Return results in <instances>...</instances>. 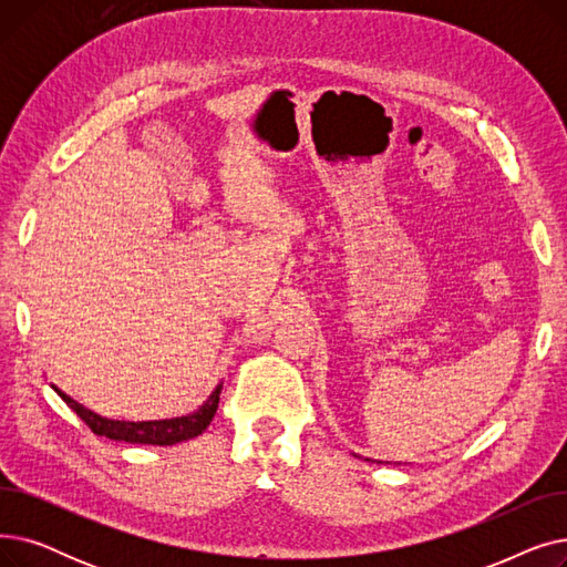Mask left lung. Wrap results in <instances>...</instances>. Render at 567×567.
Masks as SVG:
<instances>
[{
    "mask_svg": "<svg viewBox=\"0 0 567 567\" xmlns=\"http://www.w3.org/2000/svg\"><path fill=\"white\" fill-rule=\"evenodd\" d=\"M368 462H370V460H368ZM379 464H383V462H379ZM385 464H389V462H385Z\"/></svg>",
    "mask_w": 567,
    "mask_h": 567,
    "instance_id": "obj_1",
    "label": "left lung"
}]
</instances>
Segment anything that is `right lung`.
Segmentation results:
<instances>
[{"label": "right lung", "instance_id": "obj_1", "mask_svg": "<svg viewBox=\"0 0 567 567\" xmlns=\"http://www.w3.org/2000/svg\"><path fill=\"white\" fill-rule=\"evenodd\" d=\"M52 391L62 398L80 419L92 427L94 434L112 439V441H126V443H146V445H174L188 439L199 436L208 425H212L218 402H220V391L223 383H218L214 393L208 395L195 411L186 415H176V419H163V421H112L105 419V415L86 409L71 395H66L59 385L50 383Z\"/></svg>", "mask_w": 567, "mask_h": 567}]
</instances>
